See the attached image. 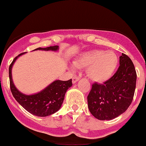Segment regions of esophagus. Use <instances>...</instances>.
Masks as SVG:
<instances>
[{
  "label": "esophagus",
  "mask_w": 146,
  "mask_h": 146,
  "mask_svg": "<svg viewBox=\"0 0 146 146\" xmlns=\"http://www.w3.org/2000/svg\"><path fill=\"white\" fill-rule=\"evenodd\" d=\"M78 80H79V78L76 77V76H73V78H72V82H73V84H74V83H77Z\"/></svg>",
  "instance_id": "obj_1"
}]
</instances>
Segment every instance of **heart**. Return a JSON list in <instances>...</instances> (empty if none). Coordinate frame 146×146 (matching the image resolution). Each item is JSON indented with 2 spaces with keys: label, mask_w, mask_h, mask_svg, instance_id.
<instances>
[{
  "label": "heart",
  "mask_w": 146,
  "mask_h": 146,
  "mask_svg": "<svg viewBox=\"0 0 146 146\" xmlns=\"http://www.w3.org/2000/svg\"><path fill=\"white\" fill-rule=\"evenodd\" d=\"M118 63L117 55L113 51L93 50L79 55L70 65V69L76 67L86 68L88 77L96 83H103L108 80L115 72Z\"/></svg>",
  "instance_id": "1"
}]
</instances>
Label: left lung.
<instances>
[{
  "label": "left lung",
  "mask_w": 146,
  "mask_h": 146,
  "mask_svg": "<svg viewBox=\"0 0 146 146\" xmlns=\"http://www.w3.org/2000/svg\"><path fill=\"white\" fill-rule=\"evenodd\" d=\"M120 66L103 84L93 83L88 96L90 113L100 121H109L123 113L132 103L136 85L135 67L128 56H120Z\"/></svg>",
  "instance_id": "1"
}]
</instances>
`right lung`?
<instances>
[{
    "mask_svg": "<svg viewBox=\"0 0 146 146\" xmlns=\"http://www.w3.org/2000/svg\"><path fill=\"white\" fill-rule=\"evenodd\" d=\"M58 50L59 46H55L47 48H38L33 50L58 52ZM24 53H21L15 57L9 67L11 93L17 102L30 113L39 117L49 116L59 111L61 108L66 91L73 85L72 79L67 81L56 80L44 89L34 94L27 95L23 93L14 84L12 78V68L17 59Z\"/></svg>",
    "mask_w": 146,
    "mask_h": 146,
    "instance_id": "1",
    "label": "right lung"
}]
</instances>
